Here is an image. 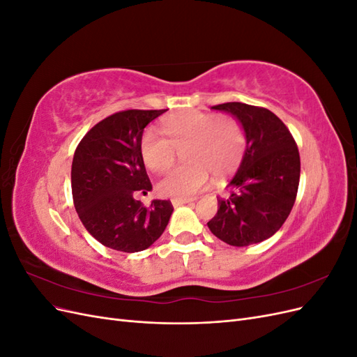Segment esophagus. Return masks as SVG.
Wrapping results in <instances>:
<instances>
[{
	"mask_svg": "<svg viewBox=\"0 0 357 357\" xmlns=\"http://www.w3.org/2000/svg\"><path fill=\"white\" fill-rule=\"evenodd\" d=\"M171 202H172V205H174V207H178V205H185V204L193 202V199H172Z\"/></svg>",
	"mask_w": 357,
	"mask_h": 357,
	"instance_id": "1",
	"label": "esophagus"
}]
</instances>
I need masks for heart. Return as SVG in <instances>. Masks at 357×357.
I'll list each match as a JSON object with an SVG mask.
<instances>
[{
    "mask_svg": "<svg viewBox=\"0 0 357 357\" xmlns=\"http://www.w3.org/2000/svg\"><path fill=\"white\" fill-rule=\"evenodd\" d=\"M167 135L147 131L142 137V156L149 169L164 172L174 164L177 150H183L186 165L171 169L159 181L164 197L189 199L201 192L210 180L232 174L245 155L247 135L243 125L215 113L188 110L169 114L162 122Z\"/></svg>",
    "mask_w": 357,
    "mask_h": 357,
    "instance_id": "b5f03b06",
    "label": "heart"
}]
</instances>
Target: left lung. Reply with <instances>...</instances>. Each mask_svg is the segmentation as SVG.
<instances>
[{
	"mask_svg": "<svg viewBox=\"0 0 357 357\" xmlns=\"http://www.w3.org/2000/svg\"><path fill=\"white\" fill-rule=\"evenodd\" d=\"M211 109L238 119L247 147L228 185L231 195L218 199V213L207 225L229 245L261 243L282 228L295 204L301 174L298 146L287 126L264 107L225 102Z\"/></svg>",
	"mask_w": 357,
	"mask_h": 357,
	"instance_id": "8db88e82",
	"label": "left lung"
}]
</instances>
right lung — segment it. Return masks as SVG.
Segmentation results:
<instances>
[{
  "label": "right lung",
  "instance_id": "obj_1",
  "mask_svg": "<svg viewBox=\"0 0 357 357\" xmlns=\"http://www.w3.org/2000/svg\"><path fill=\"white\" fill-rule=\"evenodd\" d=\"M167 110H125L96 123L74 152L71 189L84 228L102 245L135 253L146 250L165 231L169 201L149 207L134 198L152 183L142 156L144 128Z\"/></svg>",
  "mask_w": 357,
  "mask_h": 357
}]
</instances>
